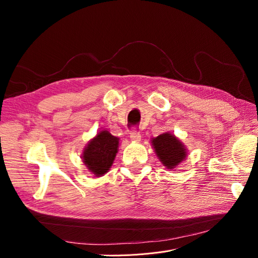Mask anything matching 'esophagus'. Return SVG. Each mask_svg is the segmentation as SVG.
Segmentation results:
<instances>
[{
    "label": "esophagus",
    "instance_id": "obj_1",
    "mask_svg": "<svg viewBox=\"0 0 258 258\" xmlns=\"http://www.w3.org/2000/svg\"><path fill=\"white\" fill-rule=\"evenodd\" d=\"M130 139L132 141H136V142L140 141V140H141V135H140V132L137 129H134L130 132Z\"/></svg>",
    "mask_w": 258,
    "mask_h": 258
}]
</instances>
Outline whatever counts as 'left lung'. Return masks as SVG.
Wrapping results in <instances>:
<instances>
[{"instance_id":"left-lung-1","label":"left lung","mask_w":258,"mask_h":258,"mask_svg":"<svg viewBox=\"0 0 258 258\" xmlns=\"http://www.w3.org/2000/svg\"><path fill=\"white\" fill-rule=\"evenodd\" d=\"M152 144L162 165L168 169H173L186 157L184 145L173 135L162 134L153 139Z\"/></svg>"}]
</instances>
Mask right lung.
<instances>
[{
  "mask_svg": "<svg viewBox=\"0 0 258 258\" xmlns=\"http://www.w3.org/2000/svg\"><path fill=\"white\" fill-rule=\"evenodd\" d=\"M118 148V138L108 131H101L85 148L83 160L93 174L102 175L111 168Z\"/></svg>",
  "mask_w": 258,
  "mask_h": 258,
  "instance_id": "1",
  "label": "right lung"
}]
</instances>
